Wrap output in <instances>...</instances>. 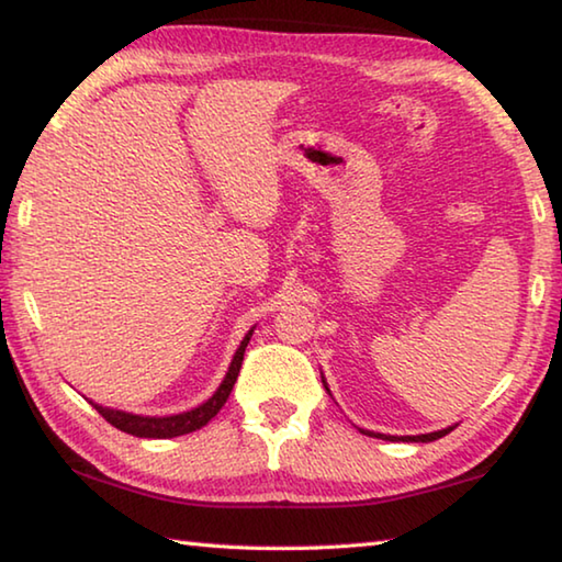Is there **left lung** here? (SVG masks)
Listing matches in <instances>:
<instances>
[{
  "label": "left lung",
  "instance_id": "left-lung-1",
  "mask_svg": "<svg viewBox=\"0 0 562 562\" xmlns=\"http://www.w3.org/2000/svg\"><path fill=\"white\" fill-rule=\"evenodd\" d=\"M322 384H325V389L329 392V386H327V382H325V376H322ZM359 431H361V434H367V436H374V439H384V441H414V443H429V441L441 439V436H446L449 431H453V426H446V429H441V431H431V434H418V436H386V434L364 431V429H359Z\"/></svg>",
  "mask_w": 562,
  "mask_h": 562
}]
</instances>
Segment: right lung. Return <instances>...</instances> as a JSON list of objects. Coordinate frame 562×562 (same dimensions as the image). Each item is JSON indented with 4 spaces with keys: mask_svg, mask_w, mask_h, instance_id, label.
I'll return each instance as SVG.
<instances>
[{
    "mask_svg": "<svg viewBox=\"0 0 562 562\" xmlns=\"http://www.w3.org/2000/svg\"><path fill=\"white\" fill-rule=\"evenodd\" d=\"M255 327H250V331L243 337L240 347L235 349L231 367H227V372L223 376L221 386L215 389V394L211 398H205L203 404H198L195 408H188V412H180V414H170V416H144V414H131V412H121V408H111V406H101V404H93L97 406V412L106 418L111 426H116V429L126 431L131 436H138V439H173V436H183L190 431H198L203 429V426L211 422V418L221 412L223 404L227 402V396H231L233 386L237 382V374H240V367H243V355H245V347L247 341H250Z\"/></svg>",
    "mask_w": 562,
    "mask_h": 562,
    "instance_id": "add662e5",
    "label": "right lung"
}]
</instances>
